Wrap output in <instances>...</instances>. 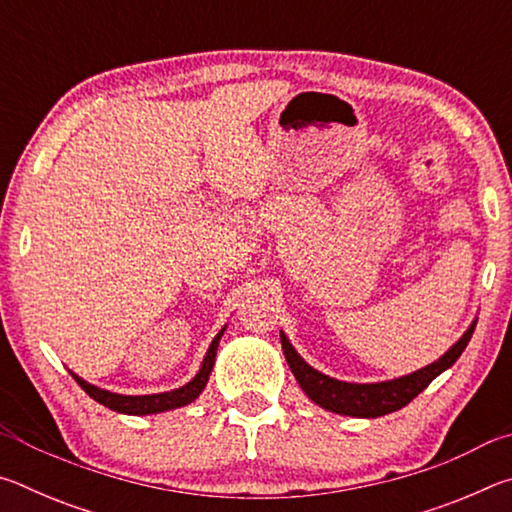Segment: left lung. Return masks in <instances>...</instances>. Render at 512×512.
Returning a JSON list of instances; mask_svg holds the SVG:
<instances>
[{
	"instance_id": "8db88e82",
	"label": "left lung",
	"mask_w": 512,
	"mask_h": 512,
	"mask_svg": "<svg viewBox=\"0 0 512 512\" xmlns=\"http://www.w3.org/2000/svg\"><path fill=\"white\" fill-rule=\"evenodd\" d=\"M476 327V318L465 329L461 339H458L452 348H449L443 357H438L429 366L420 370H413L409 375L384 379V381H368V384H359V381H343L336 377H329L325 372L316 370L314 366L300 357L298 350L293 348L289 336L280 329V341L284 350V359H287L293 377L300 384L302 391L311 402L323 406L325 411L350 415V418H379V415L393 413L402 406L409 404L413 397H418L424 388H427L440 372L452 368L456 359L461 357L467 343L472 339V332Z\"/></svg>"
}]
</instances>
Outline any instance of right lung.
<instances>
[{
  "label": "right lung",
  "mask_w": 512,
  "mask_h": 512,
  "mask_svg": "<svg viewBox=\"0 0 512 512\" xmlns=\"http://www.w3.org/2000/svg\"><path fill=\"white\" fill-rule=\"evenodd\" d=\"M225 327H228V325H223L219 329V334H216L212 339L210 348H207L205 357L201 361V368H198L196 375L189 379L185 386L173 388V391L151 393V395H121V393H112V391H106V388H99V386L90 384V381H85L83 377L76 375V372H72V375H74L76 381H79V386L83 388V391L92 397V400H97L99 404L108 406V409L117 411V413L153 415V413L180 409V406L192 404L196 397L203 393V388L207 386V379H210V375H212L216 350H219V341H221V336L225 332Z\"/></svg>",
  "instance_id": "add662e5"
}]
</instances>
